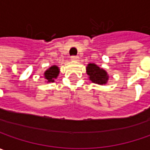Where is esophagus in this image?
I'll list each match as a JSON object with an SVG mask.
<instances>
[{
  "mask_svg": "<svg viewBox=\"0 0 150 150\" xmlns=\"http://www.w3.org/2000/svg\"><path fill=\"white\" fill-rule=\"evenodd\" d=\"M70 59H71V60H73V61H77L79 59V57L77 55H72L70 57Z\"/></svg>",
  "mask_w": 150,
  "mask_h": 150,
  "instance_id": "34e87169",
  "label": "esophagus"
}]
</instances>
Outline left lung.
Returning a JSON list of instances; mask_svg holds the SVG:
<instances>
[{
  "label": "left lung",
  "mask_w": 150,
  "mask_h": 150,
  "mask_svg": "<svg viewBox=\"0 0 150 150\" xmlns=\"http://www.w3.org/2000/svg\"><path fill=\"white\" fill-rule=\"evenodd\" d=\"M87 74L90 76V80L96 84L103 85L105 84L109 76L105 70L100 69L98 65L95 64H89L87 66Z\"/></svg>",
  "instance_id": "obj_1"
}]
</instances>
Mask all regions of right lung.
<instances>
[{
    "label": "right lung",
    "instance_id": "add662e5",
    "mask_svg": "<svg viewBox=\"0 0 150 150\" xmlns=\"http://www.w3.org/2000/svg\"><path fill=\"white\" fill-rule=\"evenodd\" d=\"M58 74H59V68L54 65L45 72V77L47 80V82H53L54 79L57 77Z\"/></svg>",
    "mask_w": 150,
    "mask_h": 150
}]
</instances>
